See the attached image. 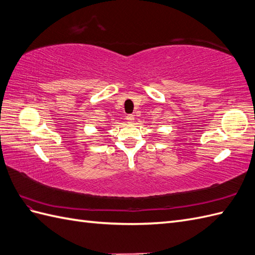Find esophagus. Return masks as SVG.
Returning a JSON list of instances; mask_svg holds the SVG:
<instances>
[{
    "mask_svg": "<svg viewBox=\"0 0 255 255\" xmlns=\"http://www.w3.org/2000/svg\"><path fill=\"white\" fill-rule=\"evenodd\" d=\"M126 120H127L128 124H132L134 122V116L133 115H127Z\"/></svg>",
    "mask_w": 255,
    "mask_h": 255,
    "instance_id": "obj_1",
    "label": "esophagus"
}]
</instances>
